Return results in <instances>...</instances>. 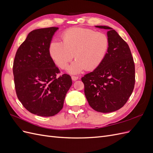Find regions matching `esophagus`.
Wrapping results in <instances>:
<instances>
[{
    "label": "esophagus",
    "mask_w": 153,
    "mask_h": 153,
    "mask_svg": "<svg viewBox=\"0 0 153 153\" xmlns=\"http://www.w3.org/2000/svg\"><path fill=\"white\" fill-rule=\"evenodd\" d=\"M71 78H72V80L73 81H76V80H77L78 79V76H72Z\"/></svg>",
    "instance_id": "esophagus-1"
}]
</instances>
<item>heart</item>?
Wrapping results in <instances>:
<instances>
[{
  "label": "heart",
  "mask_w": 153,
  "mask_h": 153,
  "mask_svg": "<svg viewBox=\"0 0 153 153\" xmlns=\"http://www.w3.org/2000/svg\"><path fill=\"white\" fill-rule=\"evenodd\" d=\"M62 42L53 41L49 45V53L56 65L66 69L75 55L76 60L68 68L75 75L85 69L92 71L105 59L109 48V39L102 32L73 27L64 32Z\"/></svg>",
  "instance_id": "b5f03b06"
}]
</instances>
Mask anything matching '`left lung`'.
Instances as JSON below:
<instances>
[{
	"label": "left lung",
	"instance_id": "8db88e82",
	"mask_svg": "<svg viewBox=\"0 0 153 153\" xmlns=\"http://www.w3.org/2000/svg\"><path fill=\"white\" fill-rule=\"evenodd\" d=\"M109 48L103 61L82 78L84 93L91 107L99 112L116 111L126 104L135 86V64L128 45L108 26Z\"/></svg>",
	"mask_w": 153,
	"mask_h": 153
}]
</instances>
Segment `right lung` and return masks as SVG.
<instances>
[{
  "label": "right lung",
  "instance_id": "1",
  "mask_svg": "<svg viewBox=\"0 0 153 153\" xmlns=\"http://www.w3.org/2000/svg\"><path fill=\"white\" fill-rule=\"evenodd\" d=\"M58 27L31 31L18 48L13 62L16 95L32 114L53 116L63 107L67 92L72 85L67 74L57 78L59 68L51 58L49 45Z\"/></svg>",
  "mask_w": 153,
  "mask_h": 153
}]
</instances>
